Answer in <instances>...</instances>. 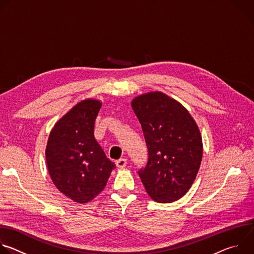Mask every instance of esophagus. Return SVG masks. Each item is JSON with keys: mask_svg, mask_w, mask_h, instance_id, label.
Returning <instances> with one entry per match:
<instances>
[{"mask_svg": "<svg viewBox=\"0 0 254 254\" xmlns=\"http://www.w3.org/2000/svg\"><path fill=\"white\" fill-rule=\"evenodd\" d=\"M127 159H120V160H118V161L116 162V165H117V167H118L119 169H123V168L127 167Z\"/></svg>", "mask_w": 254, "mask_h": 254, "instance_id": "34e87169", "label": "esophagus"}]
</instances>
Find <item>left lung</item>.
I'll return each instance as SVG.
<instances>
[{
  "label": "left lung",
  "mask_w": 254,
  "mask_h": 254,
  "mask_svg": "<svg viewBox=\"0 0 254 254\" xmlns=\"http://www.w3.org/2000/svg\"><path fill=\"white\" fill-rule=\"evenodd\" d=\"M130 105L146 139L149 159L138 171L156 202L171 203L192 187L203 156L200 129L187 108L161 91L142 93Z\"/></svg>",
  "instance_id": "left-lung-1"
}]
</instances>
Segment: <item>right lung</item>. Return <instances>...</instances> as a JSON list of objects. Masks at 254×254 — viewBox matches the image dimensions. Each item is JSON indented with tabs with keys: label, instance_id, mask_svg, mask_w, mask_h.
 I'll list each match as a JSON object with an SVG mask.
<instances>
[{
	"label": "right lung",
	"instance_id": "1",
	"mask_svg": "<svg viewBox=\"0 0 254 254\" xmlns=\"http://www.w3.org/2000/svg\"><path fill=\"white\" fill-rule=\"evenodd\" d=\"M102 102L85 98L52 127L45 150L47 169L56 188L72 201L83 204L105 187L116 165L94 137V123Z\"/></svg>",
	"mask_w": 254,
	"mask_h": 254
}]
</instances>
